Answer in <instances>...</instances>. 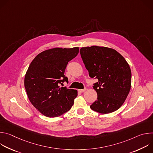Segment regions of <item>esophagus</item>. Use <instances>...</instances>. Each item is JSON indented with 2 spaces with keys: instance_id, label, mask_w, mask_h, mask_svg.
I'll return each instance as SVG.
<instances>
[{
  "instance_id": "obj_1",
  "label": "esophagus",
  "mask_w": 153,
  "mask_h": 153,
  "mask_svg": "<svg viewBox=\"0 0 153 153\" xmlns=\"http://www.w3.org/2000/svg\"><path fill=\"white\" fill-rule=\"evenodd\" d=\"M86 88H84L83 89H80V90H79V91H80V93H83V92H85V91H86Z\"/></svg>"
}]
</instances>
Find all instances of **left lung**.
I'll use <instances>...</instances> for the list:
<instances>
[{"label": "left lung", "mask_w": 153, "mask_h": 153, "mask_svg": "<svg viewBox=\"0 0 153 153\" xmlns=\"http://www.w3.org/2000/svg\"><path fill=\"white\" fill-rule=\"evenodd\" d=\"M80 53L93 83L97 100L91 110L102 114L116 111L123 105L131 89V71L125 58L114 49L92 46L82 48Z\"/></svg>", "instance_id": "8db88e82"}]
</instances>
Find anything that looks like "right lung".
Masks as SVG:
<instances>
[{
	"label": "right lung",
	"mask_w": 153,
	"mask_h": 153,
	"mask_svg": "<svg viewBox=\"0 0 153 153\" xmlns=\"http://www.w3.org/2000/svg\"><path fill=\"white\" fill-rule=\"evenodd\" d=\"M79 50V47L48 50L39 54L30 63L25 76V88L30 101L43 115L58 117L73 105L77 90L60 86L68 82L65 70Z\"/></svg>",
	"instance_id": "obj_1"
}]
</instances>
